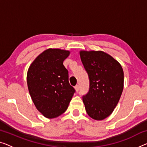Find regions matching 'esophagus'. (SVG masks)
Wrapping results in <instances>:
<instances>
[{
	"label": "esophagus",
	"instance_id": "1",
	"mask_svg": "<svg viewBox=\"0 0 147 147\" xmlns=\"http://www.w3.org/2000/svg\"><path fill=\"white\" fill-rule=\"evenodd\" d=\"M74 88H75L76 91L78 92V90H79V86H78V85H76V86H74Z\"/></svg>",
	"mask_w": 147,
	"mask_h": 147
}]
</instances>
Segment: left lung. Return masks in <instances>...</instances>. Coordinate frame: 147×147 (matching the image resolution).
<instances>
[{
    "label": "left lung",
    "instance_id": "8db88e82",
    "mask_svg": "<svg viewBox=\"0 0 147 147\" xmlns=\"http://www.w3.org/2000/svg\"><path fill=\"white\" fill-rule=\"evenodd\" d=\"M80 56L90 81L89 91L82 96L90 117L102 120L113 112L123 89L124 75L121 65L101 51H81Z\"/></svg>",
    "mask_w": 147,
    "mask_h": 147
}]
</instances>
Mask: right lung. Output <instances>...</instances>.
I'll list each match as a JSON object with an SVG mask.
<instances>
[{
	"instance_id": "1",
	"label": "right lung",
	"mask_w": 147,
	"mask_h": 147,
	"mask_svg": "<svg viewBox=\"0 0 147 147\" xmlns=\"http://www.w3.org/2000/svg\"><path fill=\"white\" fill-rule=\"evenodd\" d=\"M70 51L48 49L37 57L27 73L30 94L38 110L47 118H55L67 110L75 92L69 82L63 61Z\"/></svg>"
}]
</instances>
